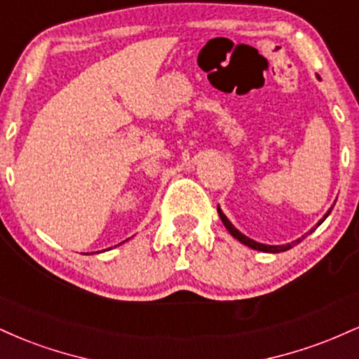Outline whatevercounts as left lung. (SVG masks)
<instances>
[{
  "label": "left lung",
  "mask_w": 359,
  "mask_h": 359,
  "mask_svg": "<svg viewBox=\"0 0 359 359\" xmlns=\"http://www.w3.org/2000/svg\"><path fill=\"white\" fill-rule=\"evenodd\" d=\"M217 212H219V217H221L222 224H224V226H226V229H228V231L231 233V236H233V238H236L238 241H241L243 245L250 246V248H253V250H258V251H265V253H280V251H287V250H290L292 246L299 245V243L302 241L304 238H306V236H302V238H299V240H295V241H292V243H287V245H275V246H273V245H263V243H257V241L250 240L248 236H245V234L238 231V229L234 228V226L231 224V221H229L228 217L224 216V212L221 211V209H219V205H217ZM329 212H331V209H329V211L325 212V216L323 217V219H320L319 222H317V226H320V224H323V221L325 219V217L329 216ZM312 231H314V228H312L311 231H309L307 234H311Z\"/></svg>",
  "instance_id": "left-lung-1"
}]
</instances>
